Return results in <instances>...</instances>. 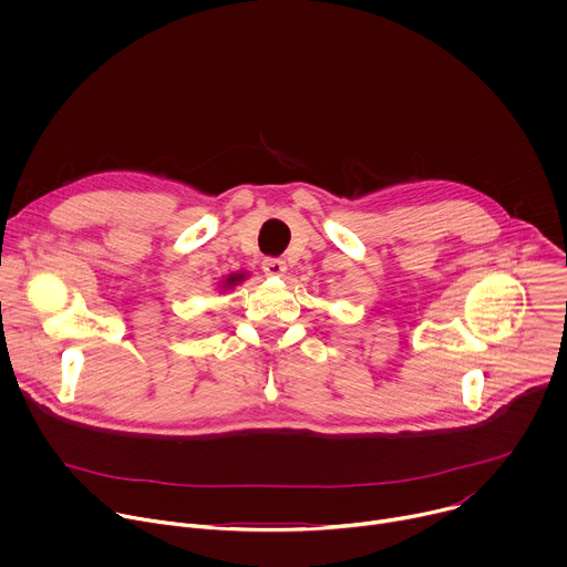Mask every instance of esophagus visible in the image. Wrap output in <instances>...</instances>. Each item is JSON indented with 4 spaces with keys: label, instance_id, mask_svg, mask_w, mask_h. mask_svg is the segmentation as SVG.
I'll use <instances>...</instances> for the list:
<instances>
[{
    "label": "esophagus",
    "instance_id": "34e87169",
    "mask_svg": "<svg viewBox=\"0 0 567 567\" xmlns=\"http://www.w3.org/2000/svg\"><path fill=\"white\" fill-rule=\"evenodd\" d=\"M262 269H265L267 276L280 278V276H285V271H287V262L280 260V258H267V260L262 262Z\"/></svg>",
    "mask_w": 567,
    "mask_h": 567
}]
</instances>
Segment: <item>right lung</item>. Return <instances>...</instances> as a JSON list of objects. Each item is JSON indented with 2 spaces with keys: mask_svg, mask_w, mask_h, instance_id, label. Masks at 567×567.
Instances as JSON below:
<instances>
[{
  "mask_svg": "<svg viewBox=\"0 0 567 567\" xmlns=\"http://www.w3.org/2000/svg\"><path fill=\"white\" fill-rule=\"evenodd\" d=\"M245 278H247V274H230L221 285H224V289H226V287H235L237 282H241Z\"/></svg>",
  "mask_w": 567,
  "mask_h": 567,
  "instance_id": "1",
  "label": "right lung"
}]
</instances>
